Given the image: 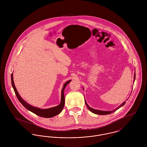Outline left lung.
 Listing matches in <instances>:
<instances>
[{
    "label": "left lung",
    "mask_w": 147,
    "mask_h": 147,
    "mask_svg": "<svg viewBox=\"0 0 147 147\" xmlns=\"http://www.w3.org/2000/svg\"><path fill=\"white\" fill-rule=\"evenodd\" d=\"M135 79H136V71L134 73V80H135ZM123 102L121 105H119L118 107H117L116 109H115V110H112V111H101V110H95V109H94L90 107L89 105H88V104L86 103V101L85 100V102L86 104V105L87 106V107L88 108V109L91 111V112L95 113V114H97V115H109V114H110V113H112L113 112L116 111V110H117L119 109L120 107H121L122 106H123V105H125L126 104V102Z\"/></svg>",
    "instance_id": "obj_1"
}]
</instances>
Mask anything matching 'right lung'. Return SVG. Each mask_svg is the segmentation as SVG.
Returning <instances> with one entry per match:
<instances>
[{
  "mask_svg": "<svg viewBox=\"0 0 147 147\" xmlns=\"http://www.w3.org/2000/svg\"><path fill=\"white\" fill-rule=\"evenodd\" d=\"M11 84L13 86V88L14 89L15 93L19 100V101L21 102V104L23 105L27 110L28 111H30L31 112H33L34 113L36 114V115L42 117H45V118H51L55 116L56 115L59 114L61 112H62L64 107V102H65V100H64V90L65 88V86L67 85V84H69L71 82V80H69L67 81L65 84L63 85V88L61 91V103L59 105L51 107L49 109H42L38 107H34L32 105H30L26 101H25L24 99H22L20 95H19V92L17 91L16 87L15 86V84L14 83V80H13V73L11 74Z\"/></svg>",
  "mask_w": 147,
  "mask_h": 147,
  "instance_id": "obj_1",
  "label": "right lung"
}]
</instances>
